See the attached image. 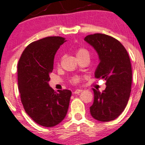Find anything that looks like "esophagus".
I'll list each match as a JSON object with an SVG mask.
<instances>
[{
    "mask_svg": "<svg viewBox=\"0 0 145 145\" xmlns=\"http://www.w3.org/2000/svg\"><path fill=\"white\" fill-rule=\"evenodd\" d=\"M82 91V90H80V89H76L75 91L74 92V94H80V92Z\"/></svg>",
    "mask_w": 145,
    "mask_h": 145,
    "instance_id": "obj_1",
    "label": "esophagus"
}]
</instances>
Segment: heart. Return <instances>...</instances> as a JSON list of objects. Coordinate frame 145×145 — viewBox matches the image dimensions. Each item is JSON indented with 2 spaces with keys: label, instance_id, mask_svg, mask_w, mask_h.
I'll return each mask as SVG.
<instances>
[{
  "label": "heart",
  "instance_id": "obj_1",
  "mask_svg": "<svg viewBox=\"0 0 145 145\" xmlns=\"http://www.w3.org/2000/svg\"><path fill=\"white\" fill-rule=\"evenodd\" d=\"M76 56H77L78 59L80 60V59L88 58L90 59V53L89 50L86 49V48H84V47H80L76 50ZM80 82V76H74L71 78L70 82L73 84H77Z\"/></svg>",
  "mask_w": 145,
  "mask_h": 145
}]
</instances>
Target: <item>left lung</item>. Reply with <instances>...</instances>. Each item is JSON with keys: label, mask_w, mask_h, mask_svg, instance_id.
<instances>
[{"label": "left lung", "mask_w": 145, "mask_h": 145, "mask_svg": "<svg viewBox=\"0 0 145 145\" xmlns=\"http://www.w3.org/2000/svg\"><path fill=\"white\" fill-rule=\"evenodd\" d=\"M84 40L95 48L100 63L95 77L106 80L103 92L93 88L94 102L91 116L100 121L116 119L126 107L131 92L132 72L130 59L125 47L112 36L94 34Z\"/></svg>", "instance_id": "obj_1"}]
</instances>
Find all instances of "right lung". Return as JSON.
Segmentation results:
<instances>
[{
    "instance_id": "obj_1",
    "label": "right lung",
    "mask_w": 145,
    "mask_h": 145,
    "mask_svg": "<svg viewBox=\"0 0 145 145\" xmlns=\"http://www.w3.org/2000/svg\"><path fill=\"white\" fill-rule=\"evenodd\" d=\"M65 38L48 36L30 43L17 65L18 88L26 113L38 124L53 127L65 118L71 92H55L48 82L53 69L55 55Z\"/></svg>"
}]
</instances>
